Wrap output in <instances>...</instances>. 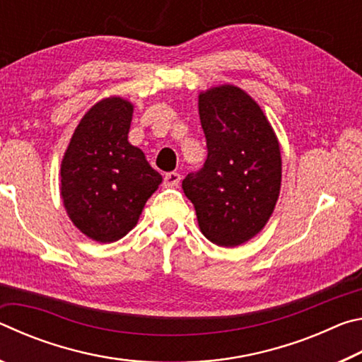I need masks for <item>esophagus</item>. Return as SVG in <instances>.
Returning a JSON list of instances; mask_svg holds the SVG:
<instances>
[{
	"instance_id": "1",
	"label": "esophagus",
	"mask_w": 362,
	"mask_h": 362,
	"mask_svg": "<svg viewBox=\"0 0 362 362\" xmlns=\"http://www.w3.org/2000/svg\"><path fill=\"white\" fill-rule=\"evenodd\" d=\"M180 174L179 173H168L166 175H164V187H177L180 183Z\"/></svg>"
}]
</instances>
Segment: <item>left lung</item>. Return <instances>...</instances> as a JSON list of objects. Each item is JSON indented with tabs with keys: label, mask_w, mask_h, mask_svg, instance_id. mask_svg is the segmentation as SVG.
Masks as SVG:
<instances>
[{
	"label": "left lung",
	"mask_w": 362,
	"mask_h": 362,
	"mask_svg": "<svg viewBox=\"0 0 362 362\" xmlns=\"http://www.w3.org/2000/svg\"><path fill=\"white\" fill-rule=\"evenodd\" d=\"M198 108L207 159L199 173L183 179V193L207 240L241 246L265 228L276 207L279 140L259 103L235 84L201 90Z\"/></svg>",
	"instance_id": "8db88e82"
}]
</instances>
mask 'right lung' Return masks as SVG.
<instances>
[{
    "instance_id": "1",
    "label": "right lung",
    "mask_w": 362,
    "mask_h": 362,
    "mask_svg": "<svg viewBox=\"0 0 362 362\" xmlns=\"http://www.w3.org/2000/svg\"><path fill=\"white\" fill-rule=\"evenodd\" d=\"M134 105L119 95L94 103L60 164V198L73 225L97 243H115L137 225L163 177L129 144Z\"/></svg>"
}]
</instances>
